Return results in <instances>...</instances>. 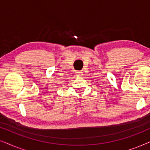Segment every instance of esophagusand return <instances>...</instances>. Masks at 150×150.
Instances as JSON below:
<instances>
[{
	"label": "esophagus",
	"instance_id": "1",
	"mask_svg": "<svg viewBox=\"0 0 150 150\" xmlns=\"http://www.w3.org/2000/svg\"><path fill=\"white\" fill-rule=\"evenodd\" d=\"M83 72H82V71H77L76 73V75L78 77H81L82 76H83Z\"/></svg>",
	"mask_w": 150,
	"mask_h": 150
}]
</instances>
